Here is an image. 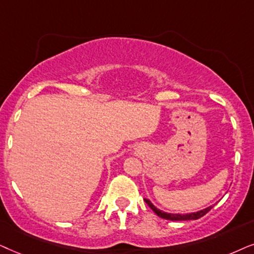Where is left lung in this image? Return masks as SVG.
<instances>
[{"instance_id": "8db88e82", "label": "left lung", "mask_w": 254, "mask_h": 254, "mask_svg": "<svg viewBox=\"0 0 254 254\" xmlns=\"http://www.w3.org/2000/svg\"><path fill=\"white\" fill-rule=\"evenodd\" d=\"M145 202H146L148 207H150L152 210H153L155 214H157L159 217L165 218V219H170V221H190V219H198L201 218L202 216H204L207 212H209L212 209L214 205H210V207H207L202 210H198L196 212H189V214H170V212H165L158 209L155 205L152 203V202L148 200V198H144Z\"/></svg>"}]
</instances>
